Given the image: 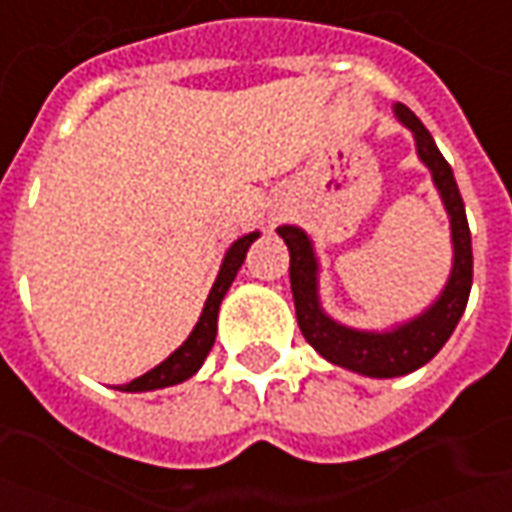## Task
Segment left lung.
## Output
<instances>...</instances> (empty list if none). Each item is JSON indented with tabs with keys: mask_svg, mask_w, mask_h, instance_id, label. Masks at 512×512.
I'll return each mask as SVG.
<instances>
[{
	"mask_svg": "<svg viewBox=\"0 0 512 512\" xmlns=\"http://www.w3.org/2000/svg\"><path fill=\"white\" fill-rule=\"evenodd\" d=\"M397 123L411 131L417 158L430 172L433 189L439 191L444 213L450 219L452 263L447 282L439 296L428 307L406 321L389 323L386 329H359L337 321L323 310L321 301V260L315 252V241L301 230L299 224H282L277 233L288 244L290 252V290L296 304V318L304 340L318 354L337 367L367 378H397L414 373L428 365L450 340L461 321L469 290H472V235L466 222L461 191L452 175V167L444 161L439 147L419 123V117L403 104L392 106Z\"/></svg>",
	"mask_w": 512,
	"mask_h": 512,
	"instance_id": "8db88e82",
	"label": "left lung"
}]
</instances>
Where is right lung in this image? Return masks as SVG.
Returning <instances> with one entry per match:
<instances>
[{"label":"right lung","mask_w":512,"mask_h":512,"mask_svg":"<svg viewBox=\"0 0 512 512\" xmlns=\"http://www.w3.org/2000/svg\"><path fill=\"white\" fill-rule=\"evenodd\" d=\"M260 233H246L241 235L238 241L230 244V249L224 252L222 266H219V274L213 279V288L205 299V307H202L200 318L194 323V329L189 332V337L172 351V354L156 365L153 370H147L145 376L134 378L131 384L117 386L123 392H153V389H164V386H175L189 381L197 370L205 362V356L211 354L213 343H216V321H219V307H222V299L227 296V290L233 285L238 268L244 266L246 252L249 246L255 244Z\"/></svg>","instance_id":"1"}]
</instances>
